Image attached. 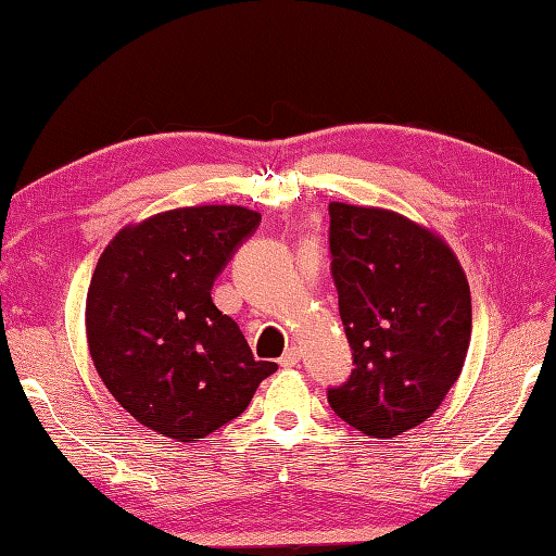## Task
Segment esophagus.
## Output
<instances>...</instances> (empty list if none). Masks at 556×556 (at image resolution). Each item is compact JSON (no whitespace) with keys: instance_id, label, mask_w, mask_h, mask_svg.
<instances>
[{"instance_id":"1","label":"esophagus","mask_w":556,"mask_h":556,"mask_svg":"<svg viewBox=\"0 0 556 556\" xmlns=\"http://www.w3.org/2000/svg\"><path fill=\"white\" fill-rule=\"evenodd\" d=\"M299 361H301V351L296 346H289L285 353H281L279 365L281 368H293V365H299Z\"/></svg>"}]
</instances>
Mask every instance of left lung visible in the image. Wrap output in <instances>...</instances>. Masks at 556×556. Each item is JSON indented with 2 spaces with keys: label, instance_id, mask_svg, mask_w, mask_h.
Segmentation results:
<instances>
[{
  "label": "left lung",
  "instance_id": "8db88e82",
  "mask_svg": "<svg viewBox=\"0 0 556 556\" xmlns=\"http://www.w3.org/2000/svg\"><path fill=\"white\" fill-rule=\"evenodd\" d=\"M329 255L353 356L327 389L341 420L372 437L416 428L458 380L470 344V289L448 245L380 207L329 203Z\"/></svg>",
  "mask_w": 556,
  "mask_h": 556
}]
</instances>
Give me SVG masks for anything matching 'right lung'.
Wrapping results in <instances>:
<instances>
[{"instance_id":"add662e5","label":"right lung","mask_w":556,"mask_h":556,"mask_svg":"<svg viewBox=\"0 0 556 556\" xmlns=\"http://www.w3.org/2000/svg\"><path fill=\"white\" fill-rule=\"evenodd\" d=\"M260 215L239 205L162 212L104 248L86 301L92 363L131 416L198 442L251 404L277 363L255 361L212 287Z\"/></svg>"}]
</instances>
